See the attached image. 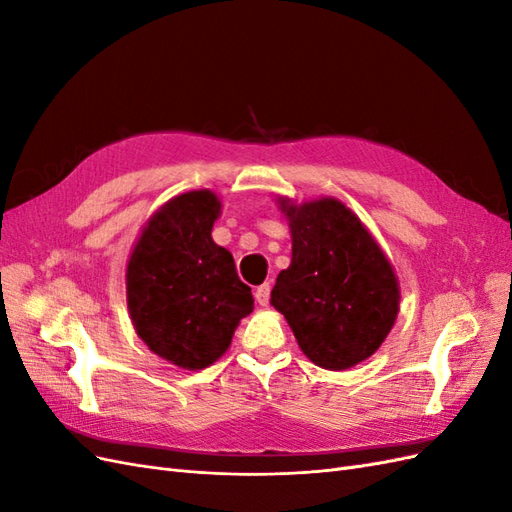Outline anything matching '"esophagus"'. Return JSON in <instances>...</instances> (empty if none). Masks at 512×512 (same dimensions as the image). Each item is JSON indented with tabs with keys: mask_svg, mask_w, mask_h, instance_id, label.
<instances>
[{
	"mask_svg": "<svg viewBox=\"0 0 512 512\" xmlns=\"http://www.w3.org/2000/svg\"><path fill=\"white\" fill-rule=\"evenodd\" d=\"M254 297H256V301H258V305H269V299H271V284H262V286H258L256 290H254Z\"/></svg>",
	"mask_w": 512,
	"mask_h": 512,
	"instance_id": "esophagus-1",
	"label": "esophagus"
}]
</instances>
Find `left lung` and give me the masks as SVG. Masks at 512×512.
<instances>
[{
  "label": "left lung",
  "instance_id": "1",
  "mask_svg": "<svg viewBox=\"0 0 512 512\" xmlns=\"http://www.w3.org/2000/svg\"><path fill=\"white\" fill-rule=\"evenodd\" d=\"M292 260L271 303L288 320L309 361L348 369L369 359L393 329L399 286L391 262L361 220L335 198L292 205Z\"/></svg>",
  "mask_w": 512,
  "mask_h": 512
}]
</instances>
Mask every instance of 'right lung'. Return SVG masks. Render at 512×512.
<instances>
[{"instance_id":"1","label":"right lung","mask_w":512,"mask_h":512,"mask_svg":"<svg viewBox=\"0 0 512 512\" xmlns=\"http://www.w3.org/2000/svg\"><path fill=\"white\" fill-rule=\"evenodd\" d=\"M218 215L220 200L209 190L175 196L147 222L128 262V309L138 337L183 369L218 361L254 309L235 258L211 239Z\"/></svg>"}]
</instances>
